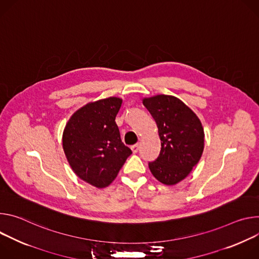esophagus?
Listing matches in <instances>:
<instances>
[{"label":"esophagus","mask_w":259,"mask_h":259,"mask_svg":"<svg viewBox=\"0 0 259 259\" xmlns=\"http://www.w3.org/2000/svg\"><path fill=\"white\" fill-rule=\"evenodd\" d=\"M131 149H132L133 153H137V152L139 151V144H135V145H133V146L131 147Z\"/></svg>","instance_id":"esophagus-1"}]
</instances>
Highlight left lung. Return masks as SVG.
I'll list each match as a JSON object with an SVG mask.
<instances>
[{
    "mask_svg": "<svg viewBox=\"0 0 259 259\" xmlns=\"http://www.w3.org/2000/svg\"><path fill=\"white\" fill-rule=\"evenodd\" d=\"M154 118L161 142L159 155L150 161L152 175L165 185L188 176L204 151V128L198 117L179 99L158 95L143 100Z\"/></svg>",
    "mask_w": 259,
    "mask_h": 259,
    "instance_id": "obj_1",
    "label": "left lung"
}]
</instances>
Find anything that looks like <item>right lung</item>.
<instances>
[{"mask_svg": "<svg viewBox=\"0 0 259 259\" xmlns=\"http://www.w3.org/2000/svg\"><path fill=\"white\" fill-rule=\"evenodd\" d=\"M122 100L108 98L85 105L68 121L63 147L75 174L98 188L116 178L132 150L115 121Z\"/></svg>", "mask_w": 259, "mask_h": 259, "instance_id": "right-lung-1", "label": "right lung"}]
</instances>
